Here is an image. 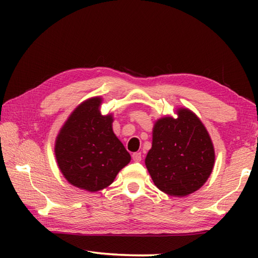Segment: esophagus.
I'll return each instance as SVG.
<instances>
[{
	"label": "esophagus",
	"instance_id": "34e87169",
	"mask_svg": "<svg viewBox=\"0 0 258 258\" xmlns=\"http://www.w3.org/2000/svg\"><path fill=\"white\" fill-rule=\"evenodd\" d=\"M132 158L134 161H137V163H139V161L142 160V156H141V152H134V154L132 155Z\"/></svg>",
	"mask_w": 258,
	"mask_h": 258
}]
</instances>
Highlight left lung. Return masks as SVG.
<instances>
[{"instance_id":"left-lung-1","label":"left lung","mask_w":258,"mask_h":258,"mask_svg":"<svg viewBox=\"0 0 258 258\" xmlns=\"http://www.w3.org/2000/svg\"><path fill=\"white\" fill-rule=\"evenodd\" d=\"M176 115V118L165 116L156 120L145 163L160 191L184 197L199 190L211 176L215 150L208 131L195 112L177 108Z\"/></svg>"}]
</instances>
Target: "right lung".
<instances>
[{
    "label": "right lung",
    "instance_id": "add662e5",
    "mask_svg": "<svg viewBox=\"0 0 258 258\" xmlns=\"http://www.w3.org/2000/svg\"><path fill=\"white\" fill-rule=\"evenodd\" d=\"M101 97L74 109L56 135L54 154L60 172L72 185L97 192L111 184L131 155L112 131V113L102 115Z\"/></svg>",
    "mask_w": 258,
    "mask_h": 258
}]
</instances>
